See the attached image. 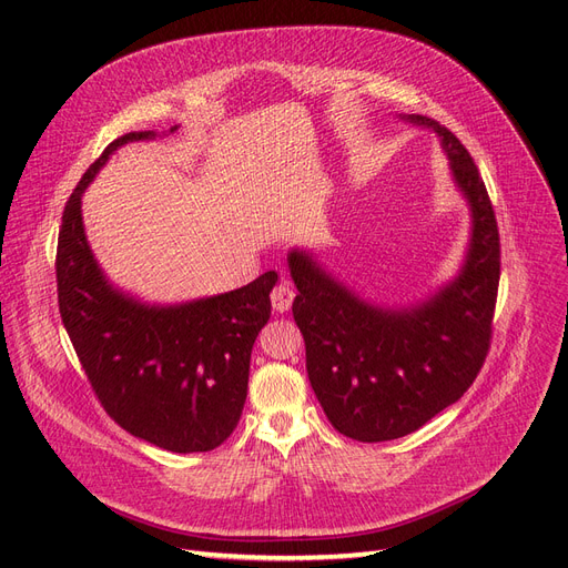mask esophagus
I'll return each mask as SVG.
<instances>
[{
	"label": "esophagus",
	"instance_id": "obj_1",
	"mask_svg": "<svg viewBox=\"0 0 568 568\" xmlns=\"http://www.w3.org/2000/svg\"><path fill=\"white\" fill-rule=\"evenodd\" d=\"M293 300H295V290H293V285H290L287 281H283V283H278L273 287V293H271V302H273V310L275 312H287L290 310V304H293Z\"/></svg>",
	"mask_w": 568,
	"mask_h": 568
}]
</instances>
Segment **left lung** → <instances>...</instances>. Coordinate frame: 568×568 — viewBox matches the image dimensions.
Here are the masks:
<instances>
[{"mask_svg": "<svg viewBox=\"0 0 568 568\" xmlns=\"http://www.w3.org/2000/svg\"><path fill=\"white\" fill-rule=\"evenodd\" d=\"M408 120L442 136L470 201L473 240L458 278L419 307L388 312L359 302L307 254L287 256L314 394L333 427L367 444L419 429L470 388L489 353L499 293L497 215L473 155L436 120Z\"/></svg>", "mask_w": 568, "mask_h": 568, "instance_id": "obj_1", "label": "left lung"}]
</instances>
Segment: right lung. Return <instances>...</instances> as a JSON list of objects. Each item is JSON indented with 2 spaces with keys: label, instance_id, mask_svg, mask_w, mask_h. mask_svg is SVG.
Returning a JSON list of instances; mask_svg holds the SVG:
<instances>
[{
  "label": "right lung",
  "instance_id": "1",
  "mask_svg": "<svg viewBox=\"0 0 568 568\" xmlns=\"http://www.w3.org/2000/svg\"><path fill=\"white\" fill-rule=\"evenodd\" d=\"M151 136L114 139L71 192L57 240V300L93 394L114 423L174 454H201L240 423L252 347L271 318L278 273L180 307H145L108 285L85 242L81 194L112 151Z\"/></svg>",
  "mask_w": 568,
  "mask_h": 568
}]
</instances>
